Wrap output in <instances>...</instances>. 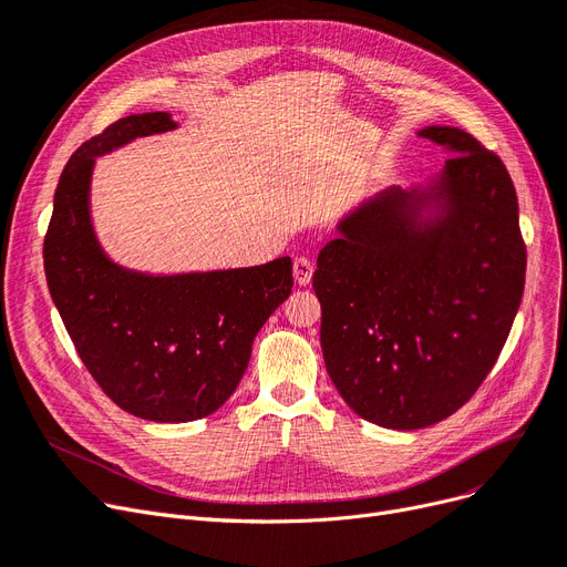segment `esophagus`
<instances>
[{
  "instance_id": "obj_1",
  "label": "esophagus",
  "mask_w": 567,
  "mask_h": 567,
  "mask_svg": "<svg viewBox=\"0 0 567 567\" xmlns=\"http://www.w3.org/2000/svg\"><path fill=\"white\" fill-rule=\"evenodd\" d=\"M312 270H316V266H312V261L308 257H297L295 259V280L299 285H308L310 282Z\"/></svg>"
}]
</instances>
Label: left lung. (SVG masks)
Instances as JSON below:
<instances>
[{
	"mask_svg": "<svg viewBox=\"0 0 567 567\" xmlns=\"http://www.w3.org/2000/svg\"><path fill=\"white\" fill-rule=\"evenodd\" d=\"M417 135L453 154L444 171L354 207L312 276L329 379L354 413L388 430L434 425L470 400L526 285L505 163L451 125Z\"/></svg>",
	"mask_w": 567,
	"mask_h": 567,
	"instance_id": "obj_1",
	"label": "left lung"
}]
</instances>
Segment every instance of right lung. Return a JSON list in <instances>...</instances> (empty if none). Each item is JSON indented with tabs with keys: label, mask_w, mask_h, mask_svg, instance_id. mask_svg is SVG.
Segmentation results:
<instances>
[{
	"label": "right lung",
	"mask_w": 567,
	"mask_h": 567,
	"mask_svg": "<svg viewBox=\"0 0 567 567\" xmlns=\"http://www.w3.org/2000/svg\"><path fill=\"white\" fill-rule=\"evenodd\" d=\"M167 112L131 114L83 142L60 175L44 240L51 299L102 392L144 421L215 413L249 364L264 322L291 295V259L154 276L112 261L91 219L95 158L175 131Z\"/></svg>",
	"instance_id": "add662e5"
}]
</instances>
